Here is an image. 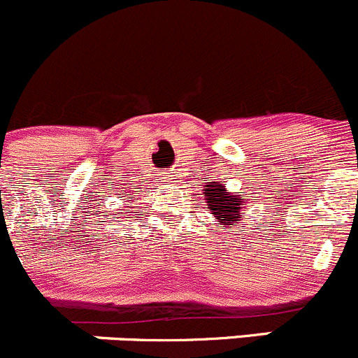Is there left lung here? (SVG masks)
Instances as JSON below:
<instances>
[{"label": "left lung", "instance_id": "obj_1", "mask_svg": "<svg viewBox=\"0 0 358 358\" xmlns=\"http://www.w3.org/2000/svg\"><path fill=\"white\" fill-rule=\"evenodd\" d=\"M203 196L219 224L229 226L242 217V208L245 205L242 194L229 193L226 186L219 182H208L203 189Z\"/></svg>", "mask_w": 358, "mask_h": 358}]
</instances>
